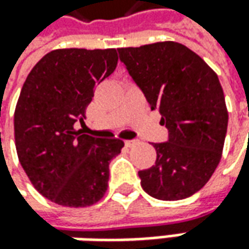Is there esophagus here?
Listing matches in <instances>:
<instances>
[{
  "instance_id": "34e87169",
  "label": "esophagus",
  "mask_w": 249,
  "mask_h": 249,
  "mask_svg": "<svg viewBox=\"0 0 249 249\" xmlns=\"http://www.w3.org/2000/svg\"><path fill=\"white\" fill-rule=\"evenodd\" d=\"M138 143V141L136 139H131V141H125V146L126 147H132L133 144H136Z\"/></svg>"
}]
</instances>
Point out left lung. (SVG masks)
I'll return each instance as SVG.
<instances>
[{
	"label": "left lung",
	"mask_w": 249,
	"mask_h": 249,
	"mask_svg": "<svg viewBox=\"0 0 249 249\" xmlns=\"http://www.w3.org/2000/svg\"><path fill=\"white\" fill-rule=\"evenodd\" d=\"M118 55L168 129V141L153 144L154 165L138 172L143 190L164 201L193 196L215 172L226 138L229 116L218 75L174 41L120 48Z\"/></svg>",
	"instance_id": "1"
}]
</instances>
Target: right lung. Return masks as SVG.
Returning <instances> with one entry per match:
<instances>
[{
  "instance_id": "right-lung-1",
  "label": "right lung",
  "mask_w": 249,
  "mask_h": 249,
  "mask_svg": "<svg viewBox=\"0 0 249 249\" xmlns=\"http://www.w3.org/2000/svg\"><path fill=\"white\" fill-rule=\"evenodd\" d=\"M116 49H56L33 67L15 110L18 157L33 186L65 207H88L107 190L108 164L121 153L118 138L81 131L96 85L116 70Z\"/></svg>"
}]
</instances>
